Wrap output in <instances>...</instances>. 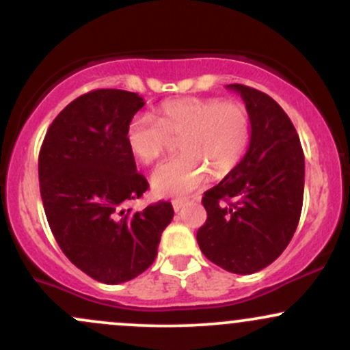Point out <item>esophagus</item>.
<instances>
[{
    "label": "esophagus",
    "instance_id": "34e87169",
    "mask_svg": "<svg viewBox=\"0 0 350 350\" xmlns=\"http://www.w3.org/2000/svg\"><path fill=\"white\" fill-rule=\"evenodd\" d=\"M186 200H174V202H172V208H174V211L176 212H179L180 211V208H183V207H186Z\"/></svg>",
    "mask_w": 350,
    "mask_h": 350
}]
</instances>
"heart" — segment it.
<instances>
[{"label":"heart","instance_id":"obj_1","mask_svg":"<svg viewBox=\"0 0 350 350\" xmlns=\"http://www.w3.org/2000/svg\"><path fill=\"white\" fill-rule=\"evenodd\" d=\"M179 139L180 154L161 164L151 187L161 198H179L211 178L227 176L242 163L252 139V115L240 100L183 97L163 102L156 120L138 115L126 126V144L144 164L158 161Z\"/></svg>","mask_w":350,"mask_h":350}]
</instances>
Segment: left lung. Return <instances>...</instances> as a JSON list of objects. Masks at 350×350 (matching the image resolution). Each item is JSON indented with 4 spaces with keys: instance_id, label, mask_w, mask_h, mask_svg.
<instances>
[{
    "instance_id": "8db88e82",
    "label": "left lung",
    "mask_w": 350,
    "mask_h": 350,
    "mask_svg": "<svg viewBox=\"0 0 350 350\" xmlns=\"http://www.w3.org/2000/svg\"><path fill=\"white\" fill-rule=\"evenodd\" d=\"M252 115L247 154L204 192L207 220L200 252L224 270L252 275L275 262L298 227L304 194V152L290 116L270 95L232 83Z\"/></svg>"
}]
</instances>
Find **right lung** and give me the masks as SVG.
<instances>
[{"instance_id": "add662e5", "label": "right lung", "mask_w": 350, "mask_h": 350, "mask_svg": "<svg viewBox=\"0 0 350 350\" xmlns=\"http://www.w3.org/2000/svg\"><path fill=\"white\" fill-rule=\"evenodd\" d=\"M144 102L135 92L98 88L80 95L51 123L39 151L47 222L75 267L105 284L136 278L158 255L171 202L123 208L150 184L136 172L126 126Z\"/></svg>"}]
</instances>
